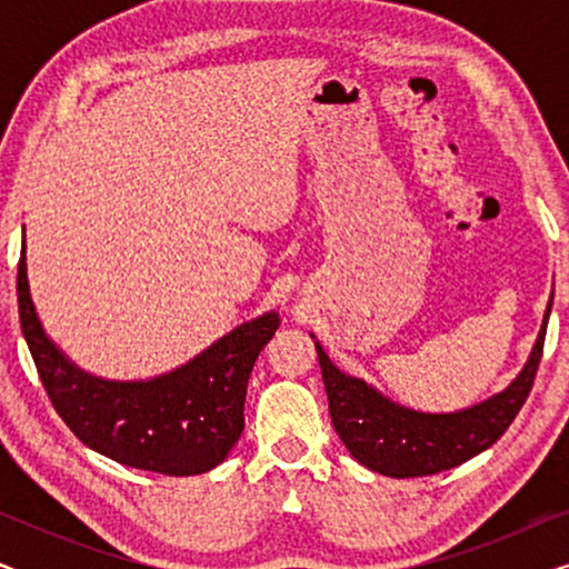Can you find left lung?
I'll use <instances>...</instances> for the list:
<instances>
[{
  "mask_svg": "<svg viewBox=\"0 0 569 569\" xmlns=\"http://www.w3.org/2000/svg\"><path fill=\"white\" fill-rule=\"evenodd\" d=\"M551 298L528 362L505 391L450 415H425L386 399L360 378L347 376L316 341L333 430L368 469L393 479L430 477L479 456L512 425L539 370Z\"/></svg>",
  "mask_w": 569,
  "mask_h": 569,
  "instance_id": "obj_1",
  "label": "left lung"
}]
</instances>
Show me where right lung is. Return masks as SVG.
<instances>
[{
  "label": "right lung",
  "instance_id": "obj_1",
  "mask_svg": "<svg viewBox=\"0 0 569 569\" xmlns=\"http://www.w3.org/2000/svg\"><path fill=\"white\" fill-rule=\"evenodd\" d=\"M22 337L53 409L84 446L131 469L193 477L220 466L243 432L246 388L279 313L240 323L181 368L150 380L90 376L46 337L28 287L26 236L18 263Z\"/></svg>",
  "mask_w": 569,
  "mask_h": 569
}]
</instances>
